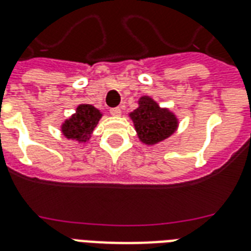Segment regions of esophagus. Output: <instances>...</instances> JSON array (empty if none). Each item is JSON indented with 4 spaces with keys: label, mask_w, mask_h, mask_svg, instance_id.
<instances>
[{
    "label": "esophagus",
    "mask_w": 251,
    "mask_h": 251,
    "mask_svg": "<svg viewBox=\"0 0 251 251\" xmlns=\"http://www.w3.org/2000/svg\"><path fill=\"white\" fill-rule=\"evenodd\" d=\"M109 113L112 114L113 117H120V116H121V109H120V108H112Z\"/></svg>",
    "instance_id": "obj_1"
}]
</instances>
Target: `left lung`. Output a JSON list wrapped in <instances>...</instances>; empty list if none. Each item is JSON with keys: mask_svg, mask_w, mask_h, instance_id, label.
I'll list each match as a JSON object with an SVG mask.
<instances>
[{"mask_svg": "<svg viewBox=\"0 0 251 251\" xmlns=\"http://www.w3.org/2000/svg\"><path fill=\"white\" fill-rule=\"evenodd\" d=\"M139 141L146 146H155L165 141L178 129V117L169 108H163L151 96L143 95L138 108L129 113Z\"/></svg>", "mask_w": 251, "mask_h": 251, "instance_id": "8db88e82", "label": "left lung"}]
</instances>
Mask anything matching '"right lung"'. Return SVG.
<instances>
[{"label": "right lung", "instance_id": "obj_1", "mask_svg": "<svg viewBox=\"0 0 251 251\" xmlns=\"http://www.w3.org/2000/svg\"><path fill=\"white\" fill-rule=\"evenodd\" d=\"M101 117L102 112L94 105L79 104L76 106L75 113L61 124V133L66 139L83 145L91 139V135Z\"/></svg>", "mask_w": 251, "mask_h": 251}]
</instances>
